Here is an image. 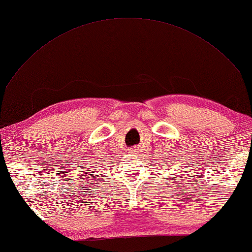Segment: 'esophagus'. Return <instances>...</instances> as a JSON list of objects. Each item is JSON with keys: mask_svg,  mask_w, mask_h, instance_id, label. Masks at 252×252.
Returning <instances> with one entry per match:
<instances>
[{"mask_svg": "<svg viewBox=\"0 0 252 252\" xmlns=\"http://www.w3.org/2000/svg\"><path fill=\"white\" fill-rule=\"evenodd\" d=\"M139 150H140V149H139L138 146H133V147H131V149H130L129 151H128V153H130V154H132V155L134 156L136 154H138Z\"/></svg>", "mask_w": 252, "mask_h": 252, "instance_id": "esophagus-1", "label": "esophagus"}]
</instances>
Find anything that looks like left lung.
Returning a JSON list of instances; mask_svg holds the SVG:
<instances>
[{
	"mask_svg": "<svg viewBox=\"0 0 252 252\" xmlns=\"http://www.w3.org/2000/svg\"><path fill=\"white\" fill-rule=\"evenodd\" d=\"M163 162H165V161H163Z\"/></svg>",
	"mask_w": 252,
	"mask_h": 252,
	"instance_id": "1",
	"label": "left lung"
}]
</instances>
